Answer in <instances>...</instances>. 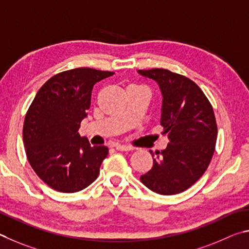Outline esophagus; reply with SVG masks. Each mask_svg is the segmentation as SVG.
I'll use <instances>...</instances> for the list:
<instances>
[{
  "instance_id": "1",
  "label": "esophagus",
  "mask_w": 249,
  "mask_h": 249,
  "mask_svg": "<svg viewBox=\"0 0 249 249\" xmlns=\"http://www.w3.org/2000/svg\"><path fill=\"white\" fill-rule=\"evenodd\" d=\"M116 150L118 151H131L133 150L131 146H127V145H116Z\"/></svg>"
}]
</instances>
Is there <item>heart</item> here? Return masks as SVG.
Wrapping results in <instances>:
<instances>
[{"mask_svg": "<svg viewBox=\"0 0 249 249\" xmlns=\"http://www.w3.org/2000/svg\"><path fill=\"white\" fill-rule=\"evenodd\" d=\"M129 87H141V86H138V85H130Z\"/></svg>", "mask_w": 249, "mask_h": 249, "instance_id": "1", "label": "heart"}]
</instances>
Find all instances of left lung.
Returning a JSON list of instances; mask_svg holds the SVG:
<instances>
[{
    "instance_id": "8db88e82",
    "label": "left lung",
    "mask_w": 249,
    "mask_h": 249,
    "mask_svg": "<svg viewBox=\"0 0 249 249\" xmlns=\"http://www.w3.org/2000/svg\"><path fill=\"white\" fill-rule=\"evenodd\" d=\"M138 73L160 86V124L169 140L166 149L156 152L153 167L140 179L156 194H180L203 175L214 153L217 127L213 108L188 77L165 69L139 70Z\"/></svg>"
}]
</instances>
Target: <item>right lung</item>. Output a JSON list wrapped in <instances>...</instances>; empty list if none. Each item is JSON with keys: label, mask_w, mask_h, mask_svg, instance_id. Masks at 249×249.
Segmentation results:
<instances>
[{"label": "right lung", "mask_w": 249, "mask_h": 249, "mask_svg": "<svg viewBox=\"0 0 249 249\" xmlns=\"http://www.w3.org/2000/svg\"><path fill=\"white\" fill-rule=\"evenodd\" d=\"M113 72L77 68L55 74L35 96L26 113L23 140L28 162L40 179L60 193L83 190L98 177L108 154L78 133L96 83Z\"/></svg>", "instance_id": "right-lung-1"}]
</instances>
